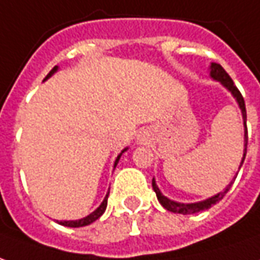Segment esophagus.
Segmentation results:
<instances>
[{"label": "esophagus", "instance_id": "1", "mask_svg": "<svg viewBox=\"0 0 260 260\" xmlns=\"http://www.w3.org/2000/svg\"><path fill=\"white\" fill-rule=\"evenodd\" d=\"M146 141V132H141L139 135V142H145Z\"/></svg>", "mask_w": 260, "mask_h": 260}]
</instances>
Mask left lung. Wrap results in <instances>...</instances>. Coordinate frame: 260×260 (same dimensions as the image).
I'll return each mask as SVG.
<instances>
[{
  "label": "left lung",
  "mask_w": 260,
  "mask_h": 260,
  "mask_svg": "<svg viewBox=\"0 0 260 260\" xmlns=\"http://www.w3.org/2000/svg\"><path fill=\"white\" fill-rule=\"evenodd\" d=\"M209 75H211L212 79L218 81L220 85L225 86L228 91L232 93V96L236 100L238 105L241 108L243 126H245V138H243V141H245V145H243L245 149H243V158H242L241 165H239V169H241L242 164H243V160H245V156H246V146H248V128H246V108H245V101H243V96H242V93L239 92V89L235 86L232 78L228 75L226 71L223 70L219 63H211V67H209ZM234 181H231V183H229L222 192H219V193H216V195H213V197L211 198H208V199H205V201H199V202H193V204H181V202L172 201V199H169V198H167L165 195H162V192H160L159 188H158V185H156V182H155V178L152 179V188L153 190H155V193H156V198H158L159 204L162 205L167 211L174 212V213H182V215H190V213H198V212L206 211V209H209V208L213 206L215 204H218L219 201L226 195L228 190L231 189Z\"/></svg>",
  "instance_id": "8db88e82"
}]
</instances>
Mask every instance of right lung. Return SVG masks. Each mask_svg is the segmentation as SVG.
Listing matches in <instances>:
<instances>
[{
  "label": "right lung",
  "instance_id": "obj_1",
  "mask_svg": "<svg viewBox=\"0 0 260 260\" xmlns=\"http://www.w3.org/2000/svg\"><path fill=\"white\" fill-rule=\"evenodd\" d=\"M56 71H58V67H54L52 70L49 71V74L45 77V79L44 81H47L48 78H51L54 74H55ZM128 148H125L122 152L119 153L118 156H116L115 162H114V169H115V167L118 165V162H119V158H121V155H122L125 151H126ZM108 195H109V190L107 192V195H105V198H104V201H102V204L95 209V211L92 212V213H89L88 216H85V218L82 219H78V220H56L59 225H63V226H68V228H81V226H86V225H91L92 222H95L96 219L101 218L102 216V213L105 212V209H107V205H108Z\"/></svg>",
  "mask_w": 260,
  "mask_h": 260
}]
</instances>
